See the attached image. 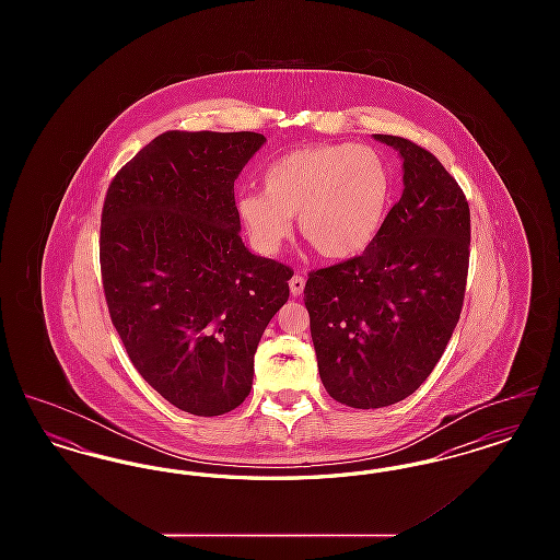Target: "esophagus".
<instances>
[{"instance_id":"34e87169","label":"esophagus","mask_w":560,"mask_h":560,"mask_svg":"<svg viewBox=\"0 0 560 560\" xmlns=\"http://www.w3.org/2000/svg\"><path fill=\"white\" fill-rule=\"evenodd\" d=\"M304 285H306V281H304L302 275H293L292 279H290V292H292V295H295V298L304 293Z\"/></svg>"}]
</instances>
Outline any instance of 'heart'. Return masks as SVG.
<instances>
[{"label":"heart","instance_id":"obj_1","mask_svg":"<svg viewBox=\"0 0 560 560\" xmlns=\"http://www.w3.org/2000/svg\"><path fill=\"white\" fill-rule=\"evenodd\" d=\"M265 192L237 199L254 245L275 254L292 233V215L308 245L329 260L359 256L380 235L393 197V172L368 144H306L268 163Z\"/></svg>","mask_w":560,"mask_h":560}]
</instances>
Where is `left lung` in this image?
<instances>
[{"mask_svg": "<svg viewBox=\"0 0 560 560\" xmlns=\"http://www.w3.org/2000/svg\"><path fill=\"white\" fill-rule=\"evenodd\" d=\"M402 161V195L357 258L308 275L304 304L331 399L377 409L413 395L459 320L470 258L468 201L427 149L373 133Z\"/></svg>", "mask_w": 560, "mask_h": 560, "instance_id": "obj_1", "label": "left lung"}]
</instances>
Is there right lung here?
<instances>
[{"mask_svg": "<svg viewBox=\"0 0 560 560\" xmlns=\"http://www.w3.org/2000/svg\"><path fill=\"white\" fill-rule=\"evenodd\" d=\"M267 138L165 132L107 190L101 270L110 320L138 373L192 416L252 390L254 354L293 270L241 241L235 180Z\"/></svg>", "mask_w": 560, "mask_h": 560, "instance_id": "add662e5", "label": "right lung"}]
</instances>
